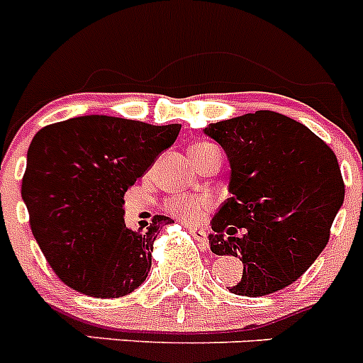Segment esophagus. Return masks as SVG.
I'll use <instances>...</instances> for the list:
<instances>
[{"label":"esophagus","mask_w":363,"mask_h":363,"mask_svg":"<svg viewBox=\"0 0 363 363\" xmlns=\"http://www.w3.org/2000/svg\"><path fill=\"white\" fill-rule=\"evenodd\" d=\"M187 227L191 229L194 240H196V242L201 245V249H209V238H207V233H205V229H200V227H191V225H187Z\"/></svg>","instance_id":"esophagus-1"}]
</instances>
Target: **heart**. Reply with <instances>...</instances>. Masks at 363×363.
I'll return each instance as SVG.
<instances>
[{
	"label": "heart",
	"mask_w": 363,
	"mask_h": 363,
	"mask_svg": "<svg viewBox=\"0 0 363 363\" xmlns=\"http://www.w3.org/2000/svg\"><path fill=\"white\" fill-rule=\"evenodd\" d=\"M213 152H220V150L214 145H211V143H196L191 149V156L196 165H200ZM209 207L211 200L205 196H174L171 200H167L165 203L167 213L176 218H182L185 221H198L207 213Z\"/></svg>",
	"instance_id": "1"
}]
</instances>
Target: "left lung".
<instances>
[{
	"label": "left lung",
	"instance_id": "8db88e82",
	"mask_svg": "<svg viewBox=\"0 0 363 363\" xmlns=\"http://www.w3.org/2000/svg\"><path fill=\"white\" fill-rule=\"evenodd\" d=\"M203 133L220 143L230 165V198L211 221V251L242 259V280L230 293H277L329 242L345 194L338 160L306 125L272 111L211 123ZM236 228L246 233L236 237Z\"/></svg>",
	"mask_w": 363,
	"mask_h": 363
}]
</instances>
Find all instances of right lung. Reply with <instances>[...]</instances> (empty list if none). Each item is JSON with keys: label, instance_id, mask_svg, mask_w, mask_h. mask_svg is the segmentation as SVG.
<instances>
[{"label": "right lung", "instance_id": "1", "mask_svg": "<svg viewBox=\"0 0 363 363\" xmlns=\"http://www.w3.org/2000/svg\"><path fill=\"white\" fill-rule=\"evenodd\" d=\"M182 125L79 116L38 130L27 152L21 198L30 229L57 278L83 294L120 298L150 271L156 233L125 225L123 196L172 145Z\"/></svg>", "mask_w": 363, "mask_h": 363}]
</instances>
